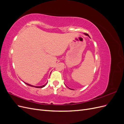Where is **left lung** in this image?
I'll return each instance as SVG.
<instances>
[{
	"mask_svg": "<svg viewBox=\"0 0 124 124\" xmlns=\"http://www.w3.org/2000/svg\"><path fill=\"white\" fill-rule=\"evenodd\" d=\"M84 34H85V35H86V36H88L89 37H90L89 36V35L87 34V33H84Z\"/></svg>",
	"mask_w": 124,
	"mask_h": 124,
	"instance_id": "8db88e82",
	"label": "left lung"
}]
</instances>
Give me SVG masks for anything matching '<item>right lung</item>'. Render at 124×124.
<instances>
[{
	"label": "right lung",
	"mask_w": 124,
	"mask_h": 124,
	"mask_svg": "<svg viewBox=\"0 0 124 124\" xmlns=\"http://www.w3.org/2000/svg\"><path fill=\"white\" fill-rule=\"evenodd\" d=\"M24 83H25L26 84H27V85H28V86H31V87H36V88H42V87H44V86L47 84V83H46V84H45L44 85H42V86H33V85H31V84H28V83H25V82H24Z\"/></svg>",
	"instance_id": "add662e5"
}]
</instances>
